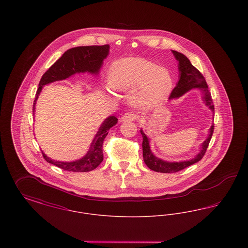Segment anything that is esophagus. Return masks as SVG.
Returning a JSON list of instances; mask_svg holds the SVG:
<instances>
[{"label": "esophagus", "instance_id": "1", "mask_svg": "<svg viewBox=\"0 0 248 248\" xmlns=\"http://www.w3.org/2000/svg\"><path fill=\"white\" fill-rule=\"evenodd\" d=\"M137 118H138V116L135 113L128 112V113H125L123 115V117L121 118V122H132V121H135Z\"/></svg>", "mask_w": 248, "mask_h": 248}]
</instances>
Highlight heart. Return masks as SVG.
I'll return each instance as SVG.
<instances>
[{
	"mask_svg": "<svg viewBox=\"0 0 248 248\" xmlns=\"http://www.w3.org/2000/svg\"><path fill=\"white\" fill-rule=\"evenodd\" d=\"M108 85L118 93H131L136 107L154 106L171 93L173 79L167 69L139 59L127 58L114 62L108 71Z\"/></svg>",
	"mask_w": 248,
	"mask_h": 248,
	"instance_id": "b5f03b06",
	"label": "heart"
}]
</instances>
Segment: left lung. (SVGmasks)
<instances>
[{"label":"left lung","mask_w":248,"mask_h":248,"mask_svg":"<svg viewBox=\"0 0 248 248\" xmlns=\"http://www.w3.org/2000/svg\"><path fill=\"white\" fill-rule=\"evenodd\" d=\"M172 53L178 61L179 76H178L177 85L173 89L172 93L169 96V100L178 98L193 88H198L202 93V99L204 102L205 106L207 107L214 113L215 109L213 105L212 97L208 90V86L205 82L204 77L202 75L200 71H198L194 66L191 65L190 61L186 56L175 50H172ZM213 131H214V124L209 129V134L206 140L201 145L200 152L193 158L186 161H180V162H168L163 159H160L154 155L151 150L150 140L141 129L140 133L143 138L142 150H143L144 163L151 170L159 172V173H175L188 167L189 165H194L198 163L205 154L206 149L208 148V144L212 138Z\"/></svg>","instance_id":"obj_1"}]
</instances>
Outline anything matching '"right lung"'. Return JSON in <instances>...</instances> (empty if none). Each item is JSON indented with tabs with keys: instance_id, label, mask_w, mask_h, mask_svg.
I'll return each mask as SVG.
<instances>
[{
	"instance_id": "add662e5",
	"label": "right lung",
	"mask_w": 248,
	"mask_h": 248,
	"mask_svg": "<svg viewBox=\"0 0 248 248\" xmlns=\"http://www.w3.org/2000/svg\"><path fill=\"white\" fill-rule=\"evenodd\" d=\"M109 53V46H78L67 50L60 59H58L45 74L42 76L37 90L35 100L33 102L32 112H35L36 101L46 84L57 81L65 80L76 73L88 72L97 75L102 67L103 60ZM118 122L115 116H108L100 125L97 133L91 143L89 151L81 159L72 162L55 161L43 153L46 161L56 165L61 169L72 172H89L94 170L103 161V141L108 133V130L114 126Z\"/></svg>"
}]
</instances>
